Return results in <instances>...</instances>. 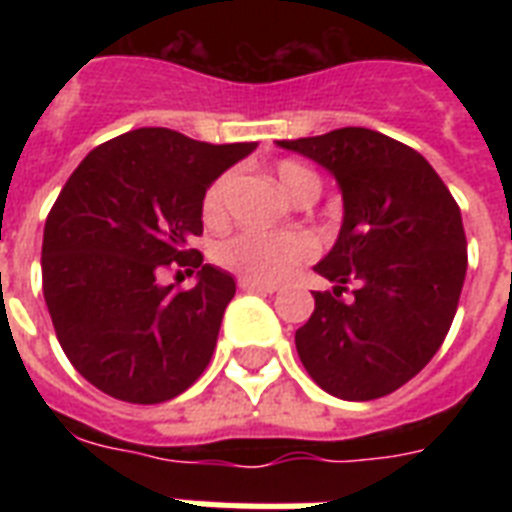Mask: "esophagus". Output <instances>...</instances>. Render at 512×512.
Here are the masks:
<instances>
[{"instance_id": "obj_1", "label": "esophagus", "mask_w": 512, "mask_h": 512, "mask_svg": "<svg viewBox=\"0 0 512 512\" xmlns=\"http://www.w3.org/2000/svg\"><path fill=\"white\" fill-rule=\"evenodd\" d=\"M239 287L244 289V292H265V295H271V292H276V284H265V281H255V279H239Z\"/></svg>"}]
</instances>
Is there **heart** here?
Returning a JSON list of instances; mask_svg holds the SVG:
<instances>
[{"instance_id":"b5f03b06","label":"heart","mask_w":512,"mask_h":512,"mask_svg":"<svg viewBox=\"0 0 512 512\" xmlns=\"http://www.w3.org/2000/svg\"><path fill=\"white\" fill-rule=\"evenodd\" d=\"M279 183L284 191L295 199L297 193L308 185H319V175L308 170L305 164L284 159L276 167ZM233 177H215L201 199V217L207 225H223L228 217V193H231ZM313 255V241L305 233H265V231H241L228 236L215 247V260L233 273H241L244 279L281 281L295 271L297 265L305 263Z\"/></svg>"}]
</instances>
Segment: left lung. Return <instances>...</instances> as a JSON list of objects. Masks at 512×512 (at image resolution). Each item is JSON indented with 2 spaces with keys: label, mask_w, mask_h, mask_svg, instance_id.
Masks as SVG:
<instances>
[{
  "label": "left lung",
  "mask_w": 512,
  "mask_h": 512,
  "mask_svg": "<svg viewBox=\"0 0 512 512\" xmlns=\"http://www.w3.org/2000/svg\"><path fill=\"white\" fill-rule=\"evenodd\" d=\"M279 146L327 167L345 204L337 244L316 265L335 289L313 292L297 356L342 401L388 396L452 327L468 271L460 207L425 156L382 132L342 127Z\"/></svg>",
  "instance_id": "left-lung-1"
}]
</instances>
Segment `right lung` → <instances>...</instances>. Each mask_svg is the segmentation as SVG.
Masks as SVG:
<instances>
[{"label": "right lung", "instance_id": "obj_1", "mask_svg": "<svg viewBox=\"0 0 512 512\" xmlns=\"http://www.w3.org/2000/svg\"><path fill=\"white\" fill-rule=\"evenodd\" d=\"M252 151L140 127L92 148L52 204L44 303L68 361L111 398L162 404L207 369L236 281L193 249L201 199ZM172 267L196 270L197 287L164 288Z\"/></svg>", "mask_w": 512, "mask_h": 512}]
</instances>
